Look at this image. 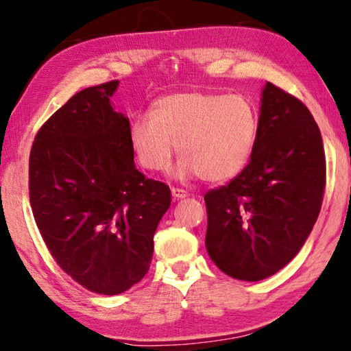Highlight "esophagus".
<instances>
[{
  "label": "esophagus",
  "instance_id": "1",
  "mask_svg": "<svg viewBox=\"0 0 351 351\" xmlns=\"http://www.w3.org/2000/svg\"><path fill=\"white\" fill-rule=\"evenodd\" d=\"M171 194L174 199H185L188 197V193L185 189H180V188H171Z\"/></svg>",
  "mask_w": 351,
  "mask_h": 351
}]
</instances>
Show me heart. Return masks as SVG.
I'll list each match as a JSON object with an SVG mask.
<instances>
[{
	"label": "heart",
	"mask_w": 351,
	"mask_h": 351,
	"mask_svg": "<svg viewBox=\"0 0 351 351\" xmlns=\"http://www.w3.org/2000/svg\"><path fill=\"white\" fill-rule=\"evenodd\" d=\"M257 131L259 115L250 98L188 90L158 98L152 115L132 121L129 140L147 171L168 166L177 149L183 157L176 177L220 183L248 165Z\"/></svg>",
	"instance_id": "obj_1"
}]
</instances>
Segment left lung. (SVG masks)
Returning <instances> with one entry per match:
<instances>
[{
	"mask_svg": "<svg viewBox=\"0 0 351 351\" xmlns=\"http://www.w3.org/2000/svg\"><path fill=\"white\" fill-rule=\"evenodd\" d=\"M261 103L250 163L205 194L208 254L225 274L248 282L269 278L299 253L325 189L322 137L308 108L273 83Z\"/></svg>",
	"mask_w": 351,
	"mask_h": 351,
	"instance_id": "1",
	"label": "left lung"
}]
</instances>
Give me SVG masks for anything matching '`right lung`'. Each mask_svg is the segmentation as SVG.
<instances>
[{
  "label": "right lung",
  "instance_id": "right-lung-1",
  "mask_svg": "<svg viewBox=\"0 0 351 351\" xmlns=\"http://www.w3.org/2000/svg\"><path fill=\"white\" fill-rule=\"evenodd\" d=\"M119 80L69 98L35 135L29 197L43 241L86 290L114 296L145 278L169 186L135 168Z\"/></svg>",
  "mask_w": 351,
  "mask_h": 351
}]
</instances>
